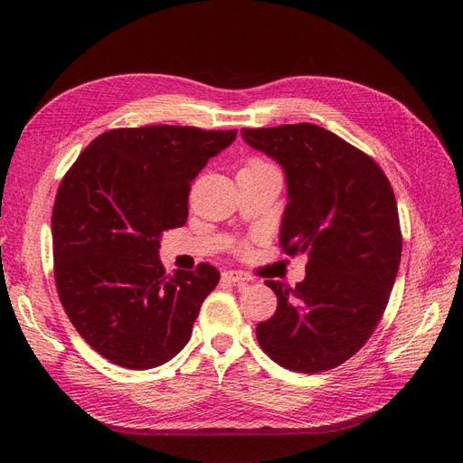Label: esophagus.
<instances>
[{
	"mask_svg": "<svg viewBox=\"0 0 463 463\" xmlns=\"http://www.w3.org/2000/svg\"><path fill=\"white\" fill-rule=\"evenodd\" d=\"M222 278L226 279V282H232V284H237V286H247L250 279L249 274H245V272H241V270H226L222 274Z\"/></svg>",
	"mask_w": 463,
	"mask_h": 463,
	"instance_id": "obj_1",
	"label": "esophagus"
}]
</instances>
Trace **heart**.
Returning a JSON list of instances; mask_svg holds the SVG:
<instances>
[{"label":"heart","mask_w":463,"mask_h":463,"mask_svg":"<svg viewBox=\"0 0 463 463\" xmlns=\"http://www.w3.org/2000/svg\"><path fill=\"white\" fill-rule=\"evenodd\" d=\"M266 164H270V162H264V160H260V158H253V160H249V162H247V165H245V167H255V165H266Z\"/></svg>","instance_id":"heart-1"}]
</instances>
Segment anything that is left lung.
Returning <instances> with one entry per match:
<instances>
[{
    "mask_svg": "<svg viewBox=\"0 0 463 463\" xmlns=\"http://www.w3.org/2000/svg\"><path fill=\"white\" fill-rule=\"evenodd\" d=\"M241 135L286 172L282 250L309 255L296 288L266 279L278 307L257 325L259 345L289 371L338 367L367 344L394 286L402 257L394 191L369 154L318 125Z\"/></svg>",
    "mask_w": 463,
    "mask_h": 463,
    "instance_id": "obj_1",
    "label": "left lung"
}]
</instances>
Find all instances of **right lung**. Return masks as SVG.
Segmentation results:
<instances>
[{"instance_id": "add662e5", "label": "right lung", "mask_w": 463, "mask_h": 463, "mask_svg": "<svg viewBox=\"0 0 463 463\" xmlns=\"http://www.w3.org/2000/svg\"><path fill=\"white\" fill-rule=\"evenodd\" d=\"M232 131L184 125L111 129L63 175L52 213L53 279L71 325L125 369L164 365L189 342L220 272L165 274L160 235L185 226L191 181Z\"/></svg>"}]
</instances>
